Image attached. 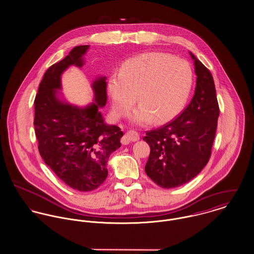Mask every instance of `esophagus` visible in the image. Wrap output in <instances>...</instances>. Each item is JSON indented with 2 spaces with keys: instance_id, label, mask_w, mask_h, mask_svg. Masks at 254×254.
<instances>
[{
  "instance_id": "obj_1",
  "label": "esophagus",
  "mask_w": 254,
  "mask_h": 254,
  "mask_svg": "<svg viewBox=\"0 0 254 254\" xmlns=\"http://www.w3.org/2000/svg\"><path fill=\"white\" fill-rule=\"evenodd\" d=\"M140 139L139 134L137 133L136 131H133V130H129L127 131L126 134H125V140L127 143L128 142H136Z\"/></svg>"
}]
</instances>
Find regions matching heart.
Masks as SVG:
<instances>
[{
    "instance_id": "heart-1",
    "label": "heart",
    "mask_w": 254,
    "mask_h": 254,
    "mask_svg": "<svg viewBox=\"0 0 254 254\" xmlns=\"http://www.w3.org/2000/svg\"><path fill=\"white\" fill-rule=\"evenodd\" d=\"M192 85L188 63L159 52L127 60L120 72L108 80L107 91L116 117L127 114L135 100L140 104L130 114L133 125L147 126L172 120L182 110Z\"/></svg>"
}]
</instances>
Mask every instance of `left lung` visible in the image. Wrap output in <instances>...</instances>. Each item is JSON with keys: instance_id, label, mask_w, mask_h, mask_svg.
I'll return each instance as SVG.
<instances>
[{"instance_id": "1", "label": "left lung", "mask_w": 254, "mask_h": 254, "mask_svg": "<svg viewBox=\"0 0 254 254\" xmlns=\"http://www.w3.org/2000/svg\"><path fill=\"white\" fill-rule=\"evenodd\" d=\"M194 63L196 87L188 107L174 121L146 132L150 148L146 174L163 189L180 187L206 166L217 127L219 108L210 70L190 52Z\"/></svg>"}]
</instances>
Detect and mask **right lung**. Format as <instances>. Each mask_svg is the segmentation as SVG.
Returning a JSON list of instances; mask_svg holds the SVG:
<instances>
[{"instance_id": "right-lung-1", "label": "right lung", "mask_w": 254, "mask_h": 254, "mask_svg": "<svg viewBox=\"0 0 254 254\" xmlns=\"http://www.w3.org/2000/svg\"><path fill=\"white\" fill-rule=\"evenodd\" d=\"M90 45L75 46L43 75L35 99V130L39 151L47 166L73 190L91 191L108 175L107 161L121 147L120 127L108 125L100 112L107 100L106 77L92 83L93 102L69 103L60 92L62 74L70 66L82 67Z\"/></svg>"}]
</instances>
